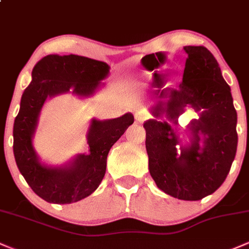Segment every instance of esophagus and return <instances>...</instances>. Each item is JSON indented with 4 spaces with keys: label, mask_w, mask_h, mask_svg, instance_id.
I'll return each mask as SVG.
<instances>
[{
    "label": "esophagus",
    "mask_w": 249,
    "mask_h": 249,
    "mask_svg": "<svg viewBox=\"0 0 249 249\" xmlns=\"http://www.w3.org/2000/svg\"><path fill=\"white\" fill-rule=\"evenodd\" d=\"M136 119L138 122H142V121H145V119H146V113L144 112V111H137L136 112Z\"/></svg>",
    "instance_id": "esophagus-1"
}]
</instances>
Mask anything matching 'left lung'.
<instances>
[{
	"label": "left lung",
	"mask_w": 249,
	"mask_h": 249,
	"mask_svg": "<svg viewBox=\"0 0 249 249\" xmlns=\"http://www.w3.org/2000/svg\"><path fill=\"white\" fill-rule=\"evenodd\" d=\"M184 50V76L168 103L167 117L177 124L187 104L201 111L188 126L191 144L180 147L179 153L177 131L167 122L148 119L144 123L145 145L148 170L158 188L173 198L196 201L215 192L230 172L238 146V115L230 85L211 51L201 45Z\"/></svg>",
	"instance_id": "left-lung-1"
}]
</instances>
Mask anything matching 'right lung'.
Instances as JSON below:
<instances>
[{
  "label": "right lung",
  "mask_w": 249,
  "mask_h": 249,
  "mask_svg": "<svg viewBox=\"0 0 249 249\" xmlns=\"http://www.w3.org/2000/svg\"><path fill=\"white\" fill-rule=\"evenodd\" d=\"M107 63L77 55H48L34 67L33 81L24 90L14 123V156L31 190L53 204H71L95 192L107 171L112 145L133 124L132 113L115 119H92L88 131L89 152L77 154L69 164L53 167L39 161L33 138L45 101L61 93L90 97L107 78Z\"/></svg>",
  "instance_id": "right-lung-1"
}]
</instances>
